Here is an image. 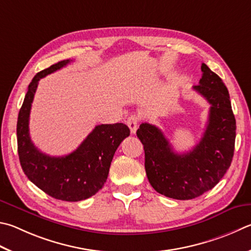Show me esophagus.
Here are the masks:
<instances>
[{
  "mask_svg": "<svg viewBox=\"0 0 251 251\" xmlns=\"http://www.w3.org/2000/svg\"><path fill=\"white\" fill-rule=\"evenodd\" d=\"M127 125H128L130 133L131 134H136L138 128V123H139V117L137 115H130L128 118H127Z\"/></svg>",
  "mask_w": 251,
  "mask_h": 251,
  "instance_id": "obj_1",
  "label": "esophagus"
}]
</instances>
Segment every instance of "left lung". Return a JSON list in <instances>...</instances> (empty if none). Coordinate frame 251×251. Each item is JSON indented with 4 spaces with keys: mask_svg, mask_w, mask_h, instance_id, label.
<instances>
[{
    "mask_svg": "<svg viewBox=\"0 0 251 251\" xmlns=\"http://www.w3.org/2000/svg\"><path fill=\"white\" fill-rule=\"evenodd\" d=\"M202 78L193 86L211 104L203 137L189 152L176 153L162 131L143 123L137 137L144 145L145 169L158 193L191 200L213 189L230 167L234 156L236 120L229 93L222 79L202 63Z\"/></svg>",
    "mask_w": 251,
    "mask_h": 251,
    "instance_id": "left-lung-1",
    "label": "left lung"
}]
</instances>
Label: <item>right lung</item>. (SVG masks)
Listing matches in <instances>:
<instances>
[{
  "label": "right lung",
  "mask_w": 251,
  "mask_h": 251,
  "mask_svg": "<svg viewBox=\"0 0 251 251\" xmlns=\"http://www.w3.org/2000/svg\"><path fill=\"white\" fill-rule=\"evenodd\" d=\"M71 60L59 61L38 72L28 85L17 120V150L26 176L51 198L67 202L89 199L106 182L114 153L130 130L123 123L95 126L74 152L51 157L35 147L29 136V114L38 81Z\"/></svg>",
  "instance_id": "right-lung-1"
}]
</instances>
